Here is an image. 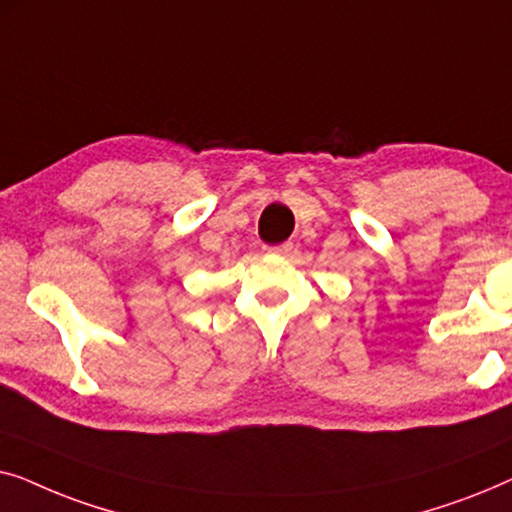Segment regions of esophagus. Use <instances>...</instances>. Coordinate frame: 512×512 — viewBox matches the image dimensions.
<instances>
[{
	"label": "esophagus",
	"instance_id": "obj_1",
	"mask_svg": "<svg viewBox=\"0 0 512 512\" xmlns=\"http://www.w3.org/2000/svg\"><path fill=\"white\" fill-rule=\"evenodd\" d=\"M270 251V254H277V256H286V254H291V249H293V242H282V244H275V247H265Z\"/></svg>",
	"mask_w": 512,
	"mask_h": 512
}]
</instances>
